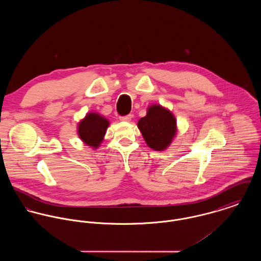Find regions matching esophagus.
<instances>
[{
  "label": "esophagus",
  "instance_id": "1",
  "mask_svg": "<svg viewBox=\"0 0 261 261\" xmlns=\"http://www.w3.org/2000/svg\"><path fill=\"white\" fill-rule=\"evenodd\" d=\"M132 117H133V115L132 114H128V115H125V116H120L119 117V119L121 120V121H130L132 120Z\"/></svg>",
  "mask_w": 261,
  "mask_h": 261
}]
</instances>
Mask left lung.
<instances>
[{
    "label": "left lung",
    "instance_id": "8db88e82",
    "mask_svg": "<svg viewBox=\"0 0 261 261\" xmlns=\"http://www.w3.org/2000/svg\"><path fill=\"white\" fill-rule=\"evenodd\" d=\"M138 127L149 148L156 151L168 149L178 132L174 113L158 103L149 106L147 115L139 120Z\"/></svg>",
    "mask_w": 261,
    "mask_h": 261
}]
</instances>
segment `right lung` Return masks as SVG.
<instances>
[{"label":"right lung","instance_id":"obj_1","mask_svg":"<svg viewBox=\"0 0 261 261\" xmlns=\"http://www.w3.org/2000/svg\"><path fill=\"white\" fill-rule=\"evenodd\" d=\"M110 120L95 112H88L77 123L79 139L92 149H97L105 140Z\"/></svg>","mask_w":261,"mask_h":261}]
</instances>
